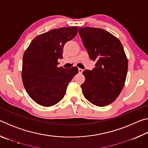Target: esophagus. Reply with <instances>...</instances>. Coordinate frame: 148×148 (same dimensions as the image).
Returning <instances> with one entry per match:
<instances>
[{
    "label": "esophagus",
    "instance_id": "34e87169",
    "mask_svg": "<svg viewBox=\"0 0 148 148\" xmlns=\"http://www.w3.org/2000/svg\"><path fill=\"white\" fill-rule=\"evenodd\" d=\"M78 72L79 74H82V72H83V69H78Z\"/></svg>",
    "mask_w": 148,
    "mask_h": 148
}]
</instances>
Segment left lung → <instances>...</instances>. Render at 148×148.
<instances>
[{"label":"left lung","mask_w":148,"mask_h":148,"mask_svg":"<svg viewBox=\"0 0 148 148\" xmlns=\"http://www.w3.org/2000/svg\"><path fill=\"white\" fill-rule=\"evenodd\" d=\"M90 59L96 62L92 71L86 70L82 84L85 98L97 106L113 102L123 88L128 59L119 40L105 30L83 27L78 31Z\"/></svg>","instance_id":"8db88e82"}]
</instances>
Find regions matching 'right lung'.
I'll use <instances>...</instances> for the list:
<instances>
[{
  "mask_svg": "<svg viewBox=\"0 0 148 148\" xmlns=\"http://www.w3.org/2000/svg\"><path fill=\"white\" fill-rule=\"evenodd\" d=\"M77 29V26L62 27L38 35L25 51L22 81L29 97L37 104L49 107L58 103L78 73L76 66L57 67L64 44L76 36Z\"/></svg>",
  "mask_w": 148,
  "mask_h": 148,
  "instance_id": "add662e5",
  "label": "right lung"
}]
</instances>
